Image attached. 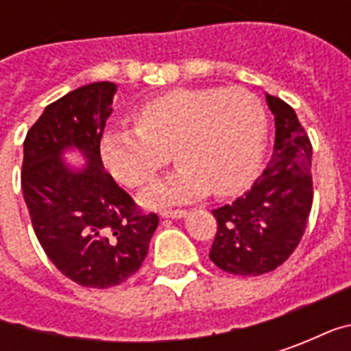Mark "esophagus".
Instances as JSON below:
<instances>
[{
	"label": "esophagus",
	"instance_id": "1",
	"mask_svg": "<svg viewBox=\"0 0 351 351\" xmlns=\"http://www.w3.org/2000/svg\"><path fill=\"white\" fill-rule=\"evenodd\" d=\"M161 216H163V218H184V216H186V210H182V208H175V210H161Z\"/></svg>",
	"mask_w": 351,
	"mask_h": 351
}]
</instances>
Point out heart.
Here are the masks:
<instances>
[{
    "label": "heart",
    "mask_w": 351,
    "mask_h": 351,
    "mask_svg": "<svg viewBox=\"0 0 351 351\" xmlns=\"http://www.w3.org/2000/svg\"><path fill=\"white\" fill-rule=\"evenodd\" d=\"M135 130H108L101 156L116 180L130 188L150 184L169 163L176 173L146 190L150 206L197 197L208 190L226 197L252 182L263 158L267 108L246 88H175L133 110Z\"/></svg>",
    "instance_id": "1"
}]
</instances>
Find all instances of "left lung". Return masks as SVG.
Listing matches in <instances>:
<instances>
[{"mask_svg":"<svg viewBox=\"0 0 351 351\" xmlns=\"http://www.w3.org/2000/svg\"><path fill=\"white\" fill-rule=\"evenodd\" d=\"M274 114V152L244 195L214 208L218 223L208 258L221 271L259 276L284 263L301 243L312 208V145L295 110L267 93Z\"/></svg>","mask_w":351,"mask_h":351,"instance_id":"1","label":"left lung"}]
</instances>
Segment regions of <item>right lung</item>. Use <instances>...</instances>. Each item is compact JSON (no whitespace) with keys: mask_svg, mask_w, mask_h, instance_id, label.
Masks as SVG:
<instances>
[{"mask_svg":"<svg viewBox=\"0 0 351 351\" xmlns=\"http://www.w3.org/2000/svg\"><path fill=\"white\" fill-rule=\"evenodd\" d=\"M114 92L112 82H93L50 103L27 131L22 161V193L43 250L64 276L95 289L120 286L141 269L160 223L103 167ZM67 147L87 158L84 168L64 165Z\"/></svg>","mask_w":351,"mask_h":351,"instance_id":"right-lung-1","label":"right lung"}]
</instances>
